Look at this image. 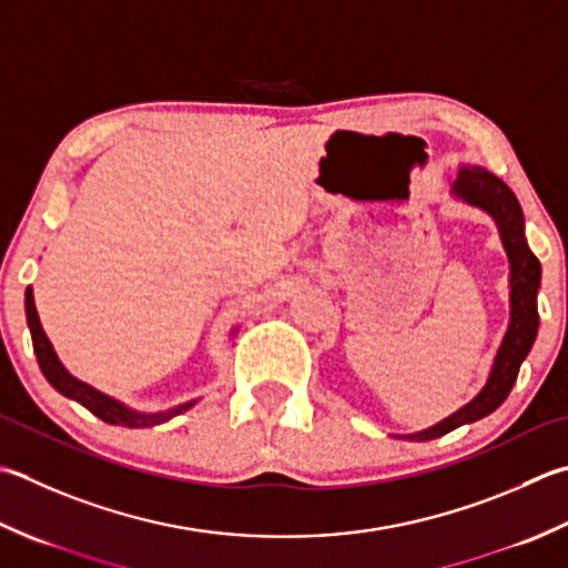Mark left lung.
<instances>
[{"mask_svg": "<svg viewBox=\"0 0 568 568\" xmlns=\"http://www.w3.org/2000/svg\"><path fill=\"white\" fill-rule=\"evenodd\" d=\"M450 194L468 206L490 214L497 224L499 239H503L509 258V327L495 354L490 376H487L480 392L468 404L455 410V414L438 420L436 426L408 433V436H396L406 440L440 438L455 428L490 416L493 410L503 406L509 392H513L519 366L531 352V344H535L539 329L537 293L541 283V265L537 255L529 251V243L525 239V214H521L515 192L499 176L483 170V166L463 164L458 170V180L453 182Z\"/></svg>", "mask_w": 568, "mask_h": 568, "instance_id": "1", "label": "left lung"}]
</instances>
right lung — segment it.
<instances>
[{
	"mask_svg": "<svg viewBox=\"0 0 568 568\" xmlns=\"http://www.w3.org/2000/svg\"><path fill=\"white\" fill-rule=\"evenodd\" d=\"M24 307H27V325H29V332H31L33 352H37V359H39L43 376H47L49 384L55 388V392L63 394L65 398H73V402H78L81 406H85L93 416H98L100 420H105V424L122 426V428H152V426L164 424V420L184 414V410H189L199 402V398H192V402L172 406L166 410H154V414H144V410L130 408L122 402H118V398L98 392V388H93L91 384L75 379V376L61 364L59 354H55L51 339L47 337V332H43L41 322H39L37 305H33L31 285L27 287Z\"/></svg>",
	"mask_w": 568,
	"mask_h": 568,
	"instance_id": "obj_1",
	"label": "right lung"
}]
</instances>
